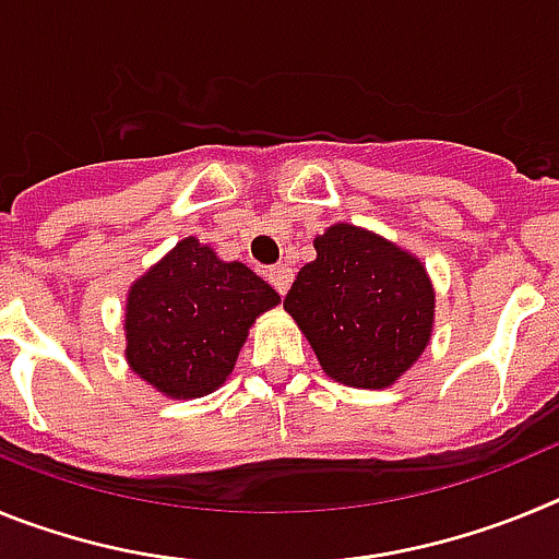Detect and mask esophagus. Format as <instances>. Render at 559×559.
I'll return each mask as SVG.
<instances>
[{
  "label": "esophagus",
  "instance_id": "obj_1",
  "mask_svg": "<svg viewBox=\"0 0 559 559\" xmlns=\"http://www.w3.org/2000/svg\"><path fill=\"white\" fill-rule=\"evenodd\" d=\"M269 283L274 285L280 294H288L290 283H294V271H290L288 265H274V269L269 271Z\"/></svg>",
  "mask_w": 559,
  "mask_h": 559
}]
</instances>
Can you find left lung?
I'll return each mask as SVG.
<instances>
[{
  "instance_id": "1",
  "label": "left lung",
  "mask_w": 559,
  "mask_h": 559,
  "mask_svg": "<svg viewBox=\"0 0 559 559\" xmlns=\"http://www.w3.org/2000/svg\"><path fill=\"white\" fill-rule=\"evenodd\" d=\"M285 296L319 367L353 389H389L431 344L437 290L426 265L378 231L333 224Z\"/></svg>"
}]
</instances>
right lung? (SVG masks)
I'll list each match as a JSON object with an SVG mask.
<instances>
[{
    "instance_id": "right-lung-1",
    "label": "right lung",
    "mask_w": 559,
    "mask_h": 559,
    "mask_svg": "<svg viewBox=\"0 0 559 559\" xmlns=\"http://www.w3.org/2000/svg\"><path fill=\"white\" fill-rule=\"evenodd\" d=\"M276 305L280 294L249 265L185 237L128 288V367L165 397H204L224 386L257 316Z\"/></svg>"
}]
</instances>
